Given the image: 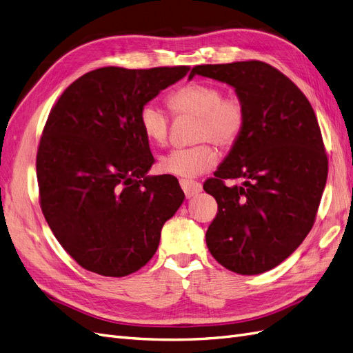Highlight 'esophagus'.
<instances>
[{
	"instance_id": "1",
	"label": "esophagus",
	"mask_w": 353,
	"mask_h": 353,
	"mask_svg": "<svg viewBox=\"0 0 353 353\" xmlns=\"http://www.w3.org/2000/svg\"><path fill=\"white\" fill-rule=\"evenodd\" d=\"M179 185H181V188H183L184 194H185L188 199L196 196V194H199L200 191H201V184L197 183V181H194V179H187V178L179 179Z\"/></svg>"
}]
</instances>
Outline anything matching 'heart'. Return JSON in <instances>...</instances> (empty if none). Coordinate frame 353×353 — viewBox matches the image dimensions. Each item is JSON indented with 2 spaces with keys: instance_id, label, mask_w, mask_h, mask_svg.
<instances>
[{
  "instance_id": "heart-1",
  "label": "heart",
  "mask_w": 353,
  "mask_h": 353,
  "mask_svg": "<svg viewBox=\"0 0 353 353\" xmlns=\"http://www.w3.org/2000/svg\"><path fill=\"white\" fill-rule=\"evenodd\" d=\"M168 105L175 116H196L191 140L197 144L175 148L160 157L159 169L176 176H197L216 163L218 152L212 143L230 150L240 140L248 125V105L237 94H225L219 85L188 82L168 97ZM138 123L152 145H165L169 137V117L154 104L140 110Z\"/></svg>"
}]
</instances>
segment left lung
<instances>
[{
  "instance_id": "obj_1",
  "label": "left lung",
  "mask_w": 353,
  "mask_h": 353,
  "mask_svg": "<svg viewBox=\"0 0 353 353\" xmlns=\"http://www.w3.org/2000/svg\"><path fill=\"white\" fill-rule=\"evenodd\" d=\"M196 74L225 82L248 105V125L213 178L203 184L218 213L206 244L222 266L241 275L270 271L311 231L327 183L328 160L305 94L259 60L201 65ZM243 181L228 188L225 179Z\"/></svg>"
}]
</instances>
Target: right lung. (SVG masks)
<instances>
[{
  "instance_id": "add662e5",
  "label": "right lung",
  "mask_w": 353,
  "mask_h": 353,
  "mask_svg": "<svg viewBox=\"0 0 353 353\" xmlns=\"http://www.w3.org/2000/svg\"><path fill=\"white\" fill-rule=\"evenodd\" d=\"M188 70L100 68L52 105L37 153L39 205L82 268L104 276L138 271L184 201L175 176L147 175L154 157L138 116Z\"/></svg>"
}]
</instances>
